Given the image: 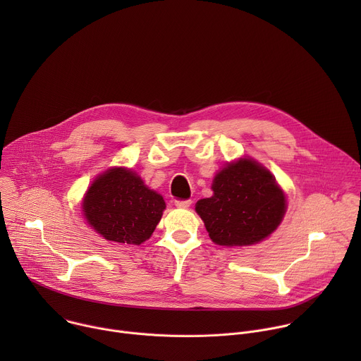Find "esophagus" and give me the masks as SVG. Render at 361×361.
<instances>
[{
	"label": "esophagus",
	"mask_w": 361,
	"mask_h": 361,
	"mask_svg": "<svg viewBox=\"0 0 361 361\" xmlns=\"http://www.w3.org/2000/svg\"><path fill=\"white\" fill-rule=\"evenodd\" d=\"M174 204H176V207H178V209H188L191 205V201L190 200H176Z\"/></svg>",
	"instance_id": "1"
}]
</instances>
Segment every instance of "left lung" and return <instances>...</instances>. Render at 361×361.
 Segmentation results:
<instances>
[{"mask_svg": "<svg viewBox=\"0 0 361 361\" xmlns=\"http://www.w3.org/2000/svg\"><path fill=\"white\" fill-rule=\"evenodd\" d=\"M214 194L195 212L220 245H251L267 238L286 214V195L273 174L251 159L228 163L213 180Z\"/></svg>", "mask_w": 361, "mask_h": 361, "instance_id": "left-lung-1", "label": "left lung"}]
</instances>
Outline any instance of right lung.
Masks as SVG:
<instances>
[{"label": "right lung", "mask_w": 361, "mask_h": 361, "mask_svg": "<svg viewBox=\"0 0 361 361\" xmlns=\"http://www.w3.org/2000/svg\"><path fill=\"white\" fill-rule=\"evenodd\" d=\"M166 202L140 176L123 167L98 176L85 192L82 212L88 224L109 241L140 245L161 220Z\"/></svg>", "instance_id": "add662e5"}]
</instances>
